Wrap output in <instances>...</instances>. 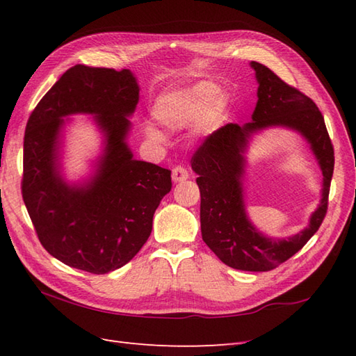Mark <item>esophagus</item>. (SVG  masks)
Masks as SVG:
<instances>
[{"instance_id": "obj_1", "label": "esophagus", "mask_w": 356, "mask_h": 356, "mask_svg": "<svg viewBox=\"0 0 356 356\" xmlns=\"http://www.w3.org/2000/svg\"><path fill=\"white\" fill-rule=\"evenodd\" d=\"M187 178H188V172L184 168H181V165H177V168L172 170L173 183H183V181H186Z\"/></svg>"}]
</instances>
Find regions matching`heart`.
<instances>
[{
	"label": "heart",
	"mask_w": 356,
	"mask_h": 356,
	"mask_svg": "<svg viewBox=\"0 0 356 356\" xmlns=\"http://www.w3.org/2000/svg\"><path fill=\"white\" fill-rule=\"evenodd\" d=\"M229 104L226 92L212 83H200L183 90L161 93L152 106V117L172 132L197 126L201 135H209L226 120ZM143 132L154 143L165 141L161 130L149 122L143 126Z\"/></svg>",
	"instance_id": "b5f03b06"
}]
</instances>
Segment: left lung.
<instances>
[{
  "mask_svg": "<svg viewBox=\"0 0 356 356\" xmlns=\"http://www.w3.org/2000/svg\"><path fill=\"white\" fill-rule=\"evenodd\" d=\"M250 67L255 70L258 83L252 121L243 126L227 124L210 135L195 152L192 169L198 175L201 193L202 241L229 267L267 272L293 257L320 229L327 212L335 156L324 118L314 101L263 64L252 61ZM270 127L289 128L301 134L323 172L322 201L311 216L309 226L289 238L264 236L252 226L245 210V152L253 134Z\"/></svg>",
  "mask_w": 356,
  "mask_h": 356,
  "instance_id": "obj_1",
  "label": "left lung"
}]
</instances>
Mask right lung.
I'll use <instances>...</instances> for the list:
<instances>
[{
    "instance_id": "1",
    "label": "right lung",
    "mask_w": 356,
    "mask_h": 356,
    "mask_svg": "<svg viewBox=\"0 0 356 356\" xmlns=\"http://www.w3.org/2000/svg\"><path fill=\"white\" fill-rule=\"evenodd\" d=\"M140 86L129 69L70 67L27 121L23 200L50 255L95 275L127 264L147 241L154 213L172 188L170 170L135 159L127 136ZM72 114H92L104 135L94 172L63 178L62 134Z\"/></svg>"
}]
</instances>
